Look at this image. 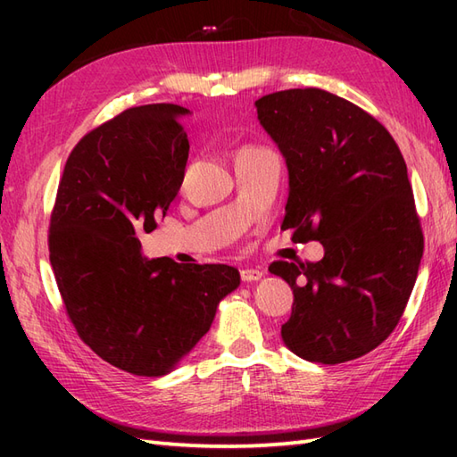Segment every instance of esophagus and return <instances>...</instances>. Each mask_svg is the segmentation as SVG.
<instances>
[{
    "instance_id": "obj_1",
    "label": "esophagus",
    "mask_w": 457,
    "mask_h": 457,
    "mask_svg": "<svg viewBox=\"0 0 457 457\" xmlns=\"http://www.w3.org/2000/svg\"><path fill=\"white\" fill-rule=\"evenodd\" d=\"M263 270L261 269H241V280H245V283H255V280L263 278Z\"/></svg>"
}]
</instances>
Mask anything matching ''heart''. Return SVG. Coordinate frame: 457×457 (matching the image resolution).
Here are the masks:
<instances>
[{
  "label": "heart",
  "instance_id": "b5f03b06",
  "mask_svg": "<svg viewBox=\"0 0 457 457\" xmlns=\"http://www.w3.org/2000/svg\"><path fill=\"white\" fill-rule=\"evenodd\" d=\"M251 149H257V147H244V149H241L239 153H244V151H251Z\"/></svg>",
  "mask_w": 457,
  "mask_h": 457
}]
</instances>
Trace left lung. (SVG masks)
<instances>
[{
  "label": "left lung",
  "instance_id": "left-lung-1",
  "mask_svg": "<svg viewBox=\"0 0 457 457\" xmlns=\"http://www.w3.org/2000/svg\"><path fill=\"white\" fill-rule=\"evenodd\" d=\"M288 169L283 229L324 245L318 263L269 267L293 288L285 345L336 365L383 344L419 275L424 237L406 162L391 133L355 104L320 88L255 102Z\"/></svg>",
  "mask_w": 457,
  "mask_h": 457
}]
</instances>
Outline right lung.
<instances>
[{"instance_id": "obj_1", "label": "right lung", "mask_w": 457, "mask_h": 457, "mask_svg": "<svg viewBox=\"0 0 457 457\" xmlns=\"http://www.w3.org/2000/svg\"><path fill=\"white\" fill-rule=\"evenodd\" d=\"M174 104L125 110L72 149L58 182L48 253L66 314L104 361L139 377L170 373L239 287L229 265L147 259L151 234L180 190L188 137Z\"/></svg>"}]
</instances>
